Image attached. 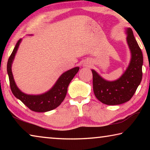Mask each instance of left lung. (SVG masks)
<instances>
[{
    "label": "left lung",
    "instance_id": "obj_1",
    "mask_svg": "<svg viewBox=\"0 0 150 150\" xmlns=\"http://www.w3.org/2000/svg\"><path fill=\"white\" fill-rule=\"evenodd\" d=\"M126 34L131 59L123 75L117 80L108 81L92 69L94 93L98 100L107 105H120L130 100L142 79L143 54L130 28H127Z\"/></svg>",
    "mask_w": 150,
    "mask_h": 150
}]
</instances>
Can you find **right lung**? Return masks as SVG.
I'll return each instance as SVG.
<instances>
[{"instance_id": "1", "label": "right lung", "mask_w": 150, "mask_h": 150, "mask_svg": "<svg viewBox=\"0 0 150 150\" xmlns=\"http://www.w3.org/2000/svg\"><path fill=\"white\" fill-rule=\"evenodd\" d=\"M21 41L22 39H20L16 43L7 63V73L8 75L12 92L17 98L21 100L32 111L45 112L54 110L59 106L64 100L67 94L68 86L79 71V67H76L63 73L58 79L54 87L44 94L39 95H30L22 93L15 83L11 69L12 62Z\"/></svg>"}]
</instances>
